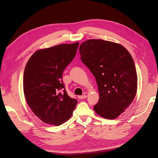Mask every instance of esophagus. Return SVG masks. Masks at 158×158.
<instances>
[{
	"label": "esophagus",
	"mask_w": 158,
	"mask_h": 158,
	"mask_svg": "<svg viewBox=\"0 0 158 158\" xmlns=\"http://www.w3.org/2000/svg\"><path fill=\"white\" fill-rule=\"evenodd\" d=\"M86 97H87V95H78V98L79 99H85V98H86Z\"/></svg>",
	"instance_id": "esophagus-1"
}]
</instances>
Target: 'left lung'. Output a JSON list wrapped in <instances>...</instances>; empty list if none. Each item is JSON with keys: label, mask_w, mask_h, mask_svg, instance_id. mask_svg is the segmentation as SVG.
<instances>
[{"label": "left lung", "mask_w": 158, "mask_h": 158, "mask_svg": "<svg viewBox=\"0 0 158 158\" xmlns=\"http://www.w3.org/2000/svg\"><path fill=\"white\" fill-rule=\"evenodd\" d=\"M79 51L98 85L95 112L107 119L116 118L136 96L137 74L131 55L123 45L102 40L85 41Z\"/></svg>", "instance_id": "obj_1"}]
</instances>
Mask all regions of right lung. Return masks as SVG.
Returning a JSON list of instances; mask_svg holds the SVG:
<instances>
[{
	"label": "right lung",
	"mask_w": 158,
	"mask_h": 158,
	"mask_svg": "<svg viewBox=\"0 0 158 158\" xmlns=\"http://www.w3.org/2000/svg\"><path fill=\"white\" fill-rule=\"evenodd\" d=\"M78 45L76 42L37 50L26 64L23 93L33 113L45 123L59 126L67 121L78 103L69 96L62 78Z\"/></svg>",
	"instance_id": "obj_1"
}]
</instances>
